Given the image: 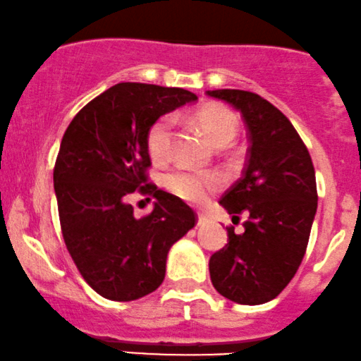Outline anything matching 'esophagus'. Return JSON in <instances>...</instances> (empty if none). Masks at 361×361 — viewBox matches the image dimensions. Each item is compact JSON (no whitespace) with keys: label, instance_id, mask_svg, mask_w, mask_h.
Here are the masks:
<instances>
[{"label":"esophagus","instance_id":"1","mask_svg":"<svg viewBox=\"0 0 361 361\" xmlns=\"http://www.w3.org/2000/svg\"><path fill=\"white\" fill-rule=\"evenodd\" d=\"M207 221V216L206 214H197V226H201V224H204Z\"/></svg>","mask_w":361,"mask_h":361}]
</instances>
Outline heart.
<instances>
[{"label": "heart", "instance_id": "obj_1", "mask_svg": "<svg viewBox=\"0 0 361 361\" xmlns=\"http://www.w3.org/2000/svg\"><path fill=\"white\" fill-rule=\"evenodd\" d=\"M194 120L209 142L221 148L233 142L238 133V118L224 106L207 104L199 108ZM173 140V118L160 116L147 131V150L154 162L169 160ZM169 190L188 202H202L211 192L219 189L221 180L214 173L194 172L190 169H177L165 179Z\"/></svg>", "mask_w": 361, "mask_h": 361}]
</instances>
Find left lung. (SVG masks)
<instances>
[{"label":"left lung","instance_id":"left-lung-1","mask_svg":"<svg viewBox=\"0 0 361 361\" xmlns=\"http://www.w3.org/2000/svg\"><path fill=\"white\" fill-rule=\"evenodd\" d=\"M238 109L248 128L243 176L219 201L243 233L228 226V243L209 258L214 289L247 306L286 289L306 253L317 209L316 173L307 147L289 118L262 96L241 89L207 91Z\"/></svg>","mask_w":361,"mask_h":361}]
</instances>
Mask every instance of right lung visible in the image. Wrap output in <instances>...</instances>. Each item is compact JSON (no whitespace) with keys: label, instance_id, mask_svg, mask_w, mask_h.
<instances>
[{"label":"right lung","instance_id":"obj_1","mask_svg":"<svg viewBox=\"0 0 361 361\" xmlns=\"http://www.w3.org/2000/svg\"><path fill=\"white\" fill-rule=\"evenodd\" d=\"M196 99L180 87L120 82L63 133L54 167L62 236L84 281L106 299L128 302L159 289L169 250L196 224V213L147 173L148 128ZM135 190L157 199L140 220L128 202Z\"/></svg>","mask_w":361,"mask_h":361}]
</instances>
